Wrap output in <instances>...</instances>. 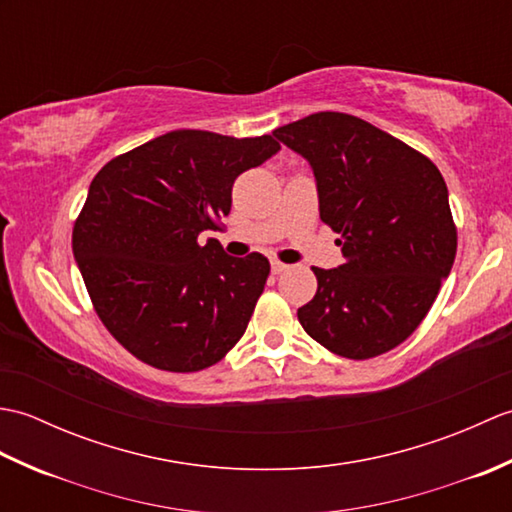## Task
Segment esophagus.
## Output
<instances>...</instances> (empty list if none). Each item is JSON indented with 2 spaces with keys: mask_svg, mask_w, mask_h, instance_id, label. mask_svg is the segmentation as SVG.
Here are the masks:
<instances>
[{
  "mask_svg": "<svg viewBox=\"0 0 512 512\" xmlns=\"http://www.w3.org/2000/svg\"><path fill=\"white\" fill-rule=\"evenodd\" d=\"M270 270H273V275H281V273H286L288 266L284 262H277V259H275V262H270Z\"/></svg>",
  "mask_w": 512,
  "mask_h": 512,
  "instance_id": "1",
  "label": "esophagus"
}]
</instances>
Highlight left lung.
<instances>
[{
  "instance_id": "obj_1",
  "label": "left lung",
  "mask_w": 512,
  "mask_h": 512,
  "mask_svg": "<svg viewBox=\"0 0 512 512\" xmlns=\"http://www.w3.org/2000/svg\"><path fill=\"white\" fill-rule=\"evenodd\" d=\"M312 167L321 220L345 264L312 268L317 295L297 310L314 341L354 361L413 334L451 273L458 231L433 162L363 118L319 112L273 132Z\"/></svg>"
}]
</instances>
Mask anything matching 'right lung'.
Here are the masks:
<instances>
[{"label": "right lung", "mask_w": 512, "mask_h": 512, "mask_svg": "<svg viewBox=\"0 0 512 512\" xmlns=\"http://www.w3.org/2000/svg\"><path fill=\"white\" fill-rule=\"evenodd\" d=\"M273 136L176 129L96 173L74 259L114 339L165 372H200L242 339L264 292V255L231 257L200 233L231 213L233 182L279 151Z\"/></svg>", "instance_id": "1"}]
</instances>
